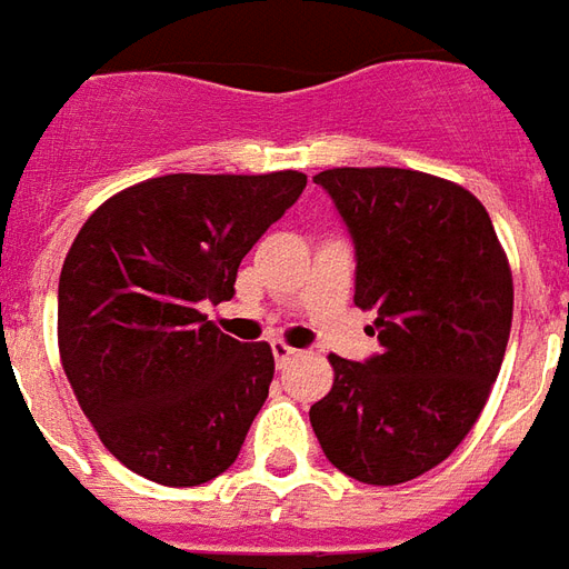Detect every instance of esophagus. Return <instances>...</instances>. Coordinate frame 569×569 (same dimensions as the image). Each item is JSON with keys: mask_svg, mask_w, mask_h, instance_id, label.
I'll return each instance as SVG.
<instances>
[{"mask_svg": "<svg viewBox=\"0 0 569 569\" xmlns=\"http://www.w3.org/2000/svg\"><path fill=\"white\" fill-rule=\"evenodd\" d=\"M271 350H273V362H277V369H286V366L298 357L296 347H289L286 341H273Z\"/></svg>", "mask_w": 569, "mask_h": 569, "instance_id": "esophagus-1", "label": "esophagus"}]
</instances>
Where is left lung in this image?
<instances>
[{
  "label": "left lung",
  "instance_id": "8db88e82",
  "mask_svg": "<svg viewBox=\"0 0 569 569\" xmlns=\"http://www.w3.org/2000/svg\"><path fill=\"white\" fill-rule=\"evenodd\" d=\"M357 247V308L381 353L329 357L335 383L310 406L329 463L366 485L423 476L476 427L512 329V271L481 200L402 167L313 176Z\"/></svg>",
  "mask_w": 569,
  "mask_h": 569
}]
</instances>
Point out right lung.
Listing matches in <instances>:
<instances>
[{"instance_id": "1", "label": "right lung", "mask_w": 569, "mask_h": 569, "mask_svg": "<svg viewBox=\"0 0 569 569\" xmlns=\"http://www.w3.org/2000/svg\"><path fill=\"white\" fill-rule=\"evenodd\" d=\"M308 176L170 173L106 200L60 271L57 345L72 393L137 476L194 488L234 463L273 378L271 345L224 335L203 308Z\"/></svg>"}]
</instances>
